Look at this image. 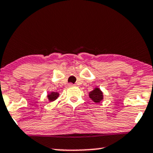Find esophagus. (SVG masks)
<instances>
[{
    "instance_id": "obj_1",
    "label": "esophagus",
    "mask_w": 153,
    "mask_h": 153,
    "mask_svg": "<svg viewBox=\"0 0 153 153\" xmlns=\"http://www.w3.org/2000/svg\"><path fill=\"white\" fill-rule=\"evenodd\" d=\"M68 85H69V86H70V87H72V86H75V84H72V83H69V84H68Z\"/></svg>"
}]
</instances>
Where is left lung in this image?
I'll use <instances>...</instances> for the list:
<instances>
[{
	"mask_svg": "<svg viewBox=\"0 0 153 153\" xmlns=\"http://www.w3.org/2000/svg\"><path fill=\"white\" fill-rule=\"evenodd\" d=\"M89 97L95 103H99L103 99V93L99 88H96L95 89L90 92Z\"/></svg>",
	"mask_w": 153,
	"mask_h": 153,
	"instance_id": "obj_1",
	"label": "left lung"
}]
</instances>
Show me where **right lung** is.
<instances>
[{
    "mask_svg": "<svg viewBox=\"0 0 153 153\" xmlns=\"http://www.w3.org/2000/svg\"><path fill=\"white\" fill-rule=\"evenodd\" d=\"M59 97V94L56 93V92H52L50 94H49L48 96L50 101H53L54 100L56 99V98Z\"/></svg>",
    "mask_w": 153,
    "mask_h": 153,
    "instance_id": "obj_1",
    "label": "right lung"
}]
</instances>
